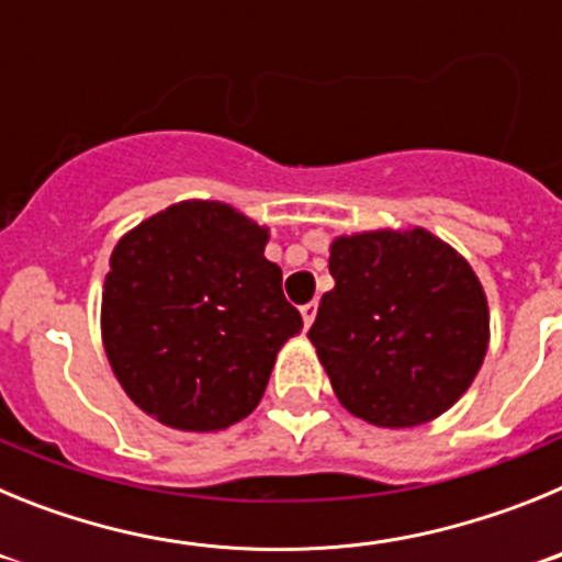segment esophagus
I'll return each instance as SVG.
<instances>
[{"mask_svg":"<svg viewBox=\"0 0 562 562\" xmlns=\"http://www.w3.org/2000/svg\"><path fill=\"white\" fill-rule=\"evenodd\" d=\"M301 315H304V326H306V329H310L312 321H315V315H317V301H312V304L301 306Z\"/></svg>","mask_w":562,"mask_h":562,"instance_id":"esophagus-1","label":"esophagus"}]
</instances>
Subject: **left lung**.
<instances>
[{
    "mask_svg": "<svg viewBox=\"0 0 562 562\" xmlns=\"http://www.w3.org/2000/svg\"><path fill=\"white\" fill-rule=\"evenodd\" d=\"M335 290L310 340L349 414L416 428L453 408L490 346V306L467 258L425 227L337 236Z\"/></svg>",
    "mask_w": 562,
    "mask_h": 562,
    "instance_id": "8db88e82",
    "label": "left lung"
}]
</instances>
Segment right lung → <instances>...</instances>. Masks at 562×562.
Returning a JSON list of instances; mask_svg holds the SVG:
<instances>
[{"label": "right lung", "instance_id": "right-lung-1", "mask_svg": "<svg viewBox=\"0 0 562 562\" xmlns=\"http://www.w3.org/2000/svg\"><path fill=\"white\" fill-rule=\"evenodd\" d=\"M270 231L225 202L186 200L114 245L101 335L128 400L173 430H225L256 411L304 329L265 258Z\"/></svg>", "mask_w": 562, "mask_h": 562}]
</instances>
